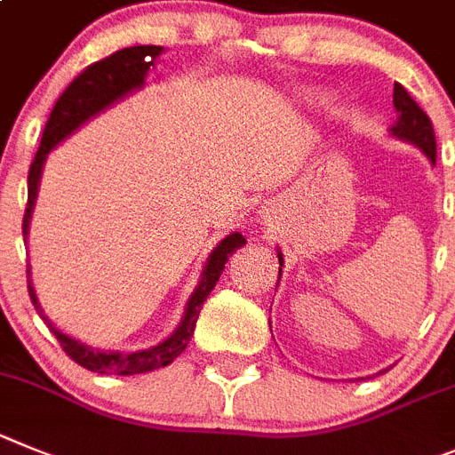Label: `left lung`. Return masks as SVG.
Here are the masks:
<instances>
[{
	"label": "left lung",
	"mask_w": 455,
	"mask_h": 455,
	"mask_svg": "<svg viewBox=\"0 0 455 455\" xmlns=\"http://www.w3.org/2000/svg\"><path fill=\"white\" fill-rule=\"evenodd\" d=\"M395 108H396V122L392 124V136L399 138L403 142L419 147L428 156V161L435 165V131H433L431 120L424 110L419 108L415 100L408 95V90L401 84H395ZM278 265L283 267V253L278 251ZM281 267H278V278H281ZM386 371V370H383Z\"/></svg>",
	"instance_id": "left-lung-1"
}]
</instances>
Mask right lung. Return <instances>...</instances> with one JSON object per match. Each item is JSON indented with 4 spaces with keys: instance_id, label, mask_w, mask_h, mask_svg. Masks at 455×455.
I'll return each mask as SVG.
<instances>
[{
    "instance_id": "right-lung-1",
    "label": "right lung",
    "mask_w": 455,
    "mask_h": 455,
    "mask_svg": "<svg viewBox=\"0 0 455 455\" xmlns=\"http://www.w3.org/2000/svg\"><path fill=\"white\" fill-rule=\"evenodd\" d=\"M161 54L163 47H158V44L124 47L120 49V52H116V54L106 56L104 60H97V63L88 65V68L65 88V92L59 97L54 110H52V116H49L47 124H44L38 154H36L34 163H31V170H28V202L22 220L24 237H27L28 233L31 215H34L40 177H43V167L44 161H47L49 151L54 149L59 142H63L68 136H72V133H75L84 122H88L90 117L100 116L101 110L113 106L116 101L124 100V97L129 95V92H133V90H140L142 85H145L147 72H149V68L156 63V59ZM244 243H247V240L243 237V233L233 231L224 237L218 247L212 249V253L206 260V267H204L202 272V278H199L197 288H195L192 297L188 299L181 324L177 326V331H174L170 338L158 342V345L149 347V349L100 351L84 345L79 339L65 335L63 331H59L52 322H49V317L43 313V308H40L34 283H31V269H27L28 297L34 301L40 317L44 319V324L49 326V331L56 335V339L60 342L65 354L75 360V363H79L81 367H85V370L90 371H97V374H145V371L167 367L172 360L179 358V355L183 354V349H186L188 342H190L192 333H195V324H197V317L199 313H202L204 301L208 299L211 290L215 288L220 276H222V269L224 265H227L228 256H231L235 249L243 247Z\"/></svg>"
}]
</instances>
